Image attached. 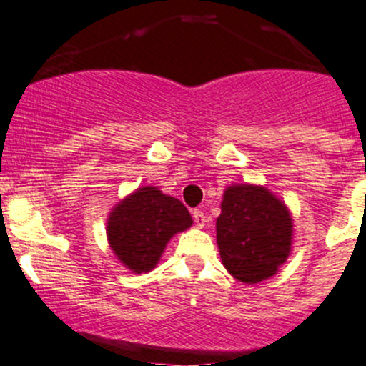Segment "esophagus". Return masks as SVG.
Instances as JSON below:
<instances>
[{
  "label": "esophagus",
  "mask_w": 366,
  "mask_h": 366,
  "mask_svg": "<svg viewBox=\"0 0 366 366\" xmlns=\"http://www.w3.org/2000/svg\"><path fill=\"white\" fill-rule=\"evenodd\" d=\"M192 216H194V221H195L197 227L199 228L205 227V223H207V221H205L204 211H200V209H194V211H192Z\"/></svg>",
  "instance_id": "obj_1"
}]
</instances>
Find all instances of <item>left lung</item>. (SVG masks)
Segmentation results:
<instances>
[{"instance_id": "8db88e82", "label": "left lung", "mask_w": 366, "mask_h": 366, "mask_svg": "<svg viewBox=\"0 0 366 366\" xmlns=\"http://www.w3.org/2000/svg\"><path fill=\"white\" fill-rule=\"evenodd\" d=\"M292 227L287 205L268 188L228 187L216 219L224 268L244 283H259L277 274L292 247Z\"/></svg>"}]
</instances>
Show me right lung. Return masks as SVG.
<instances>
[{
    "label": "right lung",
    "instance_id": "obj_1",
    "mask_svg": "<svg viewBox=\"0 0 366 366\" xmlns=\"http://www.w3.org/2000/svg\"><path fill=\"white\" fill-rule=\"evenodd\" d=\"M192 216L178 199L159 188L143 187L121 200L107 219L110 249L133 273L157 266L167 242L192 227Z\"/></svg>",
    "mask_w": 366,
    "mask_h": 366
}]
</instances>
